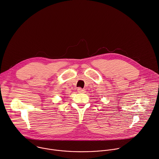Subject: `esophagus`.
Masks as SVG:
<instances>
[{"label":"esophagus","mask_w":159,"mask_h":159,"mask_svg":"<svg viewBox=\"0 0 159 159\" xmlns=\"http://www.w3.org/2000/svg\"><path fill=\"white\" fill-rule=\"evenodd\" d=\"M78 91L79 93H84V92H85V89H82V88H78Z\"/></svg>","instance_id":"34e87169"}]
</instances>
